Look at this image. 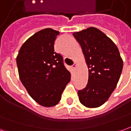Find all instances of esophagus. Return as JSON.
<instances>
[{"mask_svg": "<svg viewBox=\"0 0 131 131\" xmlns=\"http://www.w3.org/2000/svg\"><path fill=\"white\" fill-rule=\"evenodd\" d=\"M76 67H77V64H76V63H74V64L72 65V69L74 70V69H76Z\"/></svg>", "mask_w": 131, "mask_h": 131, "instance_id": "34e87169", "label": "esophagus"}]
</instances>
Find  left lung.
Masks as SVG:
<instances>
[{"label": "left lung", "instance_id": "obj_1", "mask_svg": "<svg viewBox=\"0 0 131 131\" xmlns=\"http://www.w3.org/2000/svg\"><path fill=\"white\" fill-rule=\"evenodd\" d=\"M73 35L82 48L88 68V83L78 91L79 98L85 107H98L114 91L123 60L116 46L98 29L90 27Z\"/></svg>", "mask_w": 131, "mask_h": 131}]
</instances>
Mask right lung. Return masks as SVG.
I'll use <instances>...</instances> for the list:
<instances>
[{
    "mask_svg": "<svg viewBox=\"0 0 131 131\" xmlns=\"http://www.w3.org/2000/svg\"><path fill=\"white\" fill-rule=\"evenodd\" d=\"M59 31L48 28L28 38L17 57L19 76L29 95L43 107H53L60 101L70 79L63 57L54 52Z\"/></svg>",
    "mask_w": 131,
    "mask_h": 131,
    "instance_id": "add662e5",
    "label": "right lung"
}]
</instances>
